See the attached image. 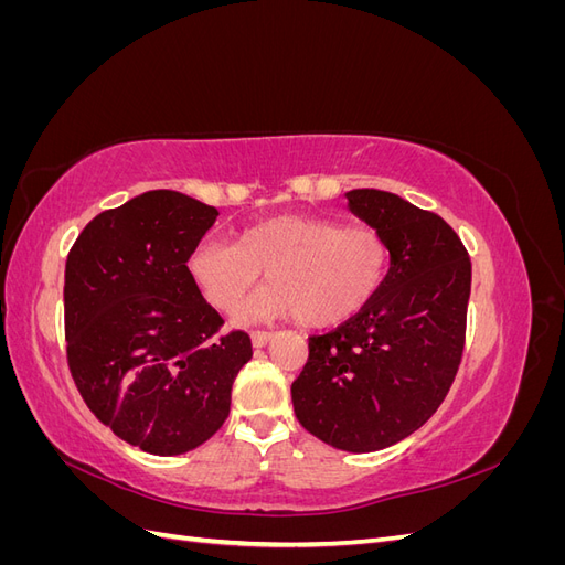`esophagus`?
Instances as JSON below:
<instances>
[{
  "label": "esophagus",
  "mask_w": 565,
  "mask_h": 565,
  "mask_svg": "<svg viewBox=\"0 0 565 565\" xmlns=\"http://www.w3.org/2000/svg\"><path fill=\"white\" fill-rule=\"evenodd\" d=\"M249 337H252V347H256V349H264V347L268 344V341L273 339L270 332H259V330L252 332Z\"/></svg>",
  "instance_id": "34e87169"
}]
</instances>
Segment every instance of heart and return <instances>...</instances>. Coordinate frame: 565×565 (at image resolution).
<instances>
[{
	"instance_id": "obj_1",
	"label": "heart",
	"mask_w": 565,
	"mask_h": 565,
	"mask_svg": "<svg viewBox=\"0 0 565 565\" xmlns=\"http://www.w3.org/2000/svg\"><path fill=\"white\" fill-rule=\"evenodd\" d=\"M386 237L337 218L282 214L259 221L235 243L202 241L188 270L214 309L233 313L266 270L268 285L237 313V322L292 318L330 328L380 292L388 273Z\"/></svg>"
}]
</instances>
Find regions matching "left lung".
Listing matches in <instances>:
<instances>
[{
    "mask_svg": "<svg viewBox=\"0 0 565 565\" xmlns=\"http://www.w3.org/2000/svg\"><path fill=\"white\" fill-rule=\"evenodd\" d=\"M344 198L353 216L386 237L391 266L361 313L309 337L292 405L303 429L328 446L374 452L415 434L446 398L465 349L471 262L434 212L372 188Z\"/></svg>",
    "mask_w": 565,
    "mask_h": 565,
    "instance_id": "obj_1",
    "label": "left lung"
}]
</instances>
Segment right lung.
<instances>
[{"instance_id": "right-lung-1", "label": "right lung", "mask_w": 565, "mask_h": 565, "mask_svg": "<svg viewBox=\"0 0 565 565\" xmlns=\"http://www.w3.org/2000/svg\"><path fill=\"white\" fill-rule=\"evenodd\" d=\"M218 212L177 191H148L100 212L65 262L67 365L92 413L143 452L174 457L210 440L252 358L188 270Z\"/></svg>"}]
</instances>
